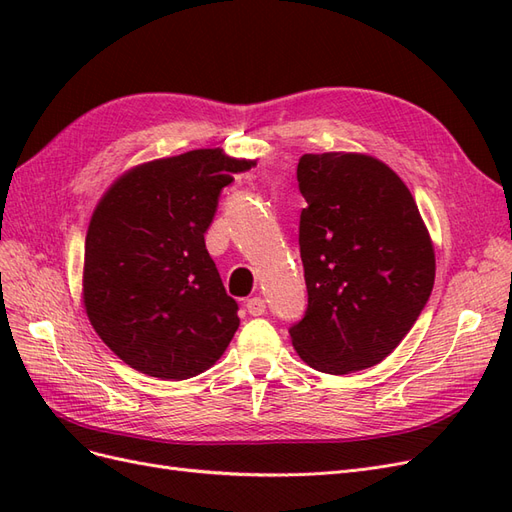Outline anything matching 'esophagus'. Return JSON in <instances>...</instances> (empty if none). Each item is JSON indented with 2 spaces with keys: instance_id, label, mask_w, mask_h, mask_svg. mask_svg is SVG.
I'll return each instance as SVG.
<instances>
[{
  "instance_id": "34e87169",
  "label": "esophagus",
  "mask_w": 512,
  "mask_h": 512,
  "mask_svg": "<svg viewBox=\"0 0 512 512\" xmlns=\"http://www.w3.org/2000/svg\"><path fill=\"white\" fill-rule=\"evenodd\" d=\"M245 307H247V312H250L252 316H262V314L267 312V303H265V299H260V297L247 299Z\"/></svg>"
}]
</instances>
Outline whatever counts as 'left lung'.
Segmentation results:
<instances>
[{
  "instance_id": "left-lung-1",
  "label": "left lung",
  "mask_w": 512,
  "mask_h": 512,
  "mask_svg": "<svg viewBox=\"0 0 512 512\" xmlns=\"http://www.w3.org/2000/svg\"><path fill=\"white\" fill-rule=\"evenodd\" d=\"M307 207L299 247L307 309L288 329L301 359L324 374L378 365L425 309L436 256L410 190L361 153H305Z\"/></svg>"
}]
</instances>
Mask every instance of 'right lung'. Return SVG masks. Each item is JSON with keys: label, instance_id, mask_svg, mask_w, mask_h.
I'll list each match as a JSON object with an SVG mask.
<instances>
[{"label": "right lung", "instance_id": "obj_1", "mask_svg": "<svg viewBox=\"0 0 512 512\" xmlns=\"http://www.w3.org/2000/svg\"><path fill=\"white\" fill-rule=\"evenodd\" d=\"M252 164L196 149L136 166L100 200L85 239V309L123 363L185 380L224 354L239 305L205 232L232 175Z\"/></svg>", "mask_w": 512, "mask_h": 512}]
</instances>
